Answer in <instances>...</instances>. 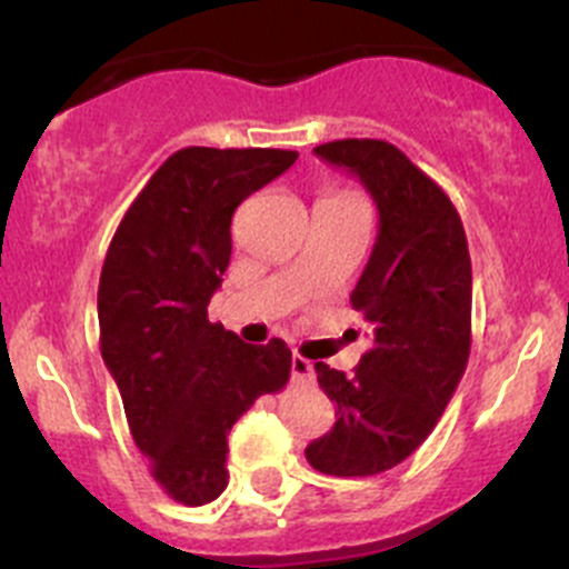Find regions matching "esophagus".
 <instances>
[{
    "mask_svg": "<svg viewBox=\"0 0 569 569\" xmlns=\"http://www.w3.org/2000/svg\"><path fill=\"white\" fill-rule=\"evenodd\" d=\"M291 377H295L297 382H313L317 371H313V363L308 358H302V355H291Z\"/></svg>",
    "mask_w": 569,
    "mask_h": 569,
    "instance_id": "obj_1",
    "label": "esophagus"
}]
</instances>
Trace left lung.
Wrapping results in <instances>:
<instances>
[{
    "mask_svg": "<svg viewBox=\"0 0 569 569\" xmlns=\"http://www.w3.org/2000/svg\"><path fill=\"white\" fill-rule=\"evenodd\" d=\"M317 157L349 168L380 209V233L355 286L375 343L355 375L317 363L336 401L330 432L306 457L327 476H375L405 462L455 396L470 355V252L449 194L386 140H332Z\"/></svg>",
    "mask_w": 569,
    "mask_h": 569,
    "instance_id": "8db88e82",
    "label": "left lung"
}]
</instances>
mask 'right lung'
<instances>
[{
	"label": "right lung",
	"mask_w": 569,
	"mask_h": 569,
	"mask_svg": "<svg viewBox=\"0 0 569 569\" xmlns=\"http://www.w3.org/2000/svg\"><path fill=\"white\" fill-rule=\"evenodd\" d=\"M295 159L280 148H181L109 242L101 358L148 470L183 507L226 490L228 432L258 396L289 380L291 349L280 338L239 341L206 308L231 261L233 211Z\"/></svg>",
	"instance_id": "1"
}]
</instances>
